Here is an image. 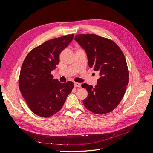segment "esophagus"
Listing matches in <instances>:
<instances>
[{
	"instance_id": "34e87169",
	"label": "esophagus",
	"mask_w": 153,
	"mask_h": 153,
	"mask_svg": "<svg viewBox=\"0 0 153 153\" xmlns=\"http://www.w3.org/2000/svg\"><path fill=\"white\" fill-rule=\"evenodd\" d=\"M74 85H75V87H81V84H80V83H77V82L74 83Z\"/></svg>"
}]
</instances>
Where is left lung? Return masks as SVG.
<instances>
[{"instance_id": "1", "label": "left lung", "mask_w": 153, "mask_h": 153, "mask_svg": "<svg viewBox=\"0 0 153 153\" xmlns=\"http://www.w3.org/2000/svg\"><path fill=\"white\" fill-rule=\"evenodd\" d=\"M75 40L87 54L88 65L100 73L97 85L83 84L88 92L83 100L85 107L97 114L108 113L123 99L129 82L124 55L112 40L96 34H78Z\"/></svg>"}]
</instances>
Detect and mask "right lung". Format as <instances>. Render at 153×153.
I'll use <instances>...</instances> for the list:
<instances>
[{"instance_id": "obj_1", "label": "right lung", "mask_w": 153, "mask_h": 153, "mask_svg": "<svg viewBox=\"0 0 153 153\" xmlns=\"http://www.w3.org/2000/svg\"><path fill=\"white\" fill-rule=\"evenodd\" d=\"M73 37L70 34L46 41L32 50L22 64L19 89L29 108L38 116L48 117L59 112L73 89V82L60 83L50 73Z\"/></svg>"}]
</instances>
